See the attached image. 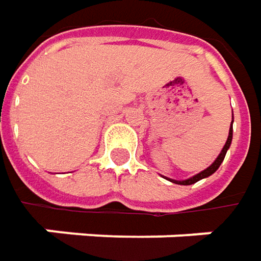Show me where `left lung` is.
I'll use <instances>...</instances> for the list:
<instances>
[{
  "label": "left lung",
  "mask_w": 261,
  "mask_h": 261,
  "mask_svg": "<svg viewBox=\"0 0 261 261\" xmlns=\"http://www.w3.org/2000/svg\"><path fill=\"white\" fill-rule=\"evenodd\" d=\"M231 141H232V125H231V127H229V135H228V139H226L225 145H224L222 151H221V154L218 155V158H216L215 161H214V164H212V166H209L207 168H206V170H203L202 173L193 175V177H190V178H187V180H181V181H177V180H170V178H168V180H170V181H173V183H175V185L189 186V185H193V183H196V181H199V180H202V178H205V177H209L211 174H214L216 170L219 168L221 163L224 161L226 151H228V148H229V145H231Z\"/></svg>",
  "instance_id": "left-lung-1"
}]
</instances>
